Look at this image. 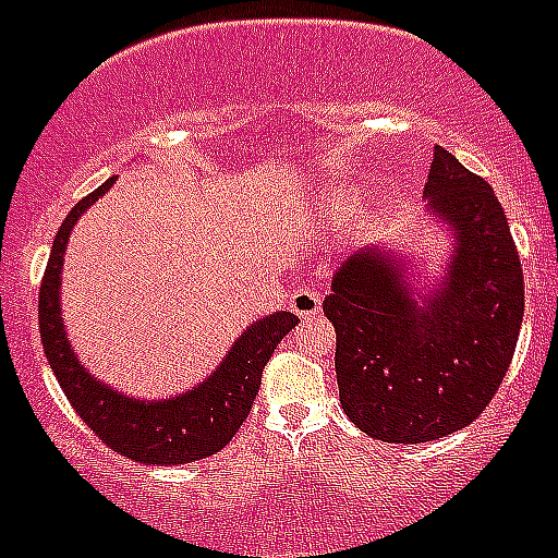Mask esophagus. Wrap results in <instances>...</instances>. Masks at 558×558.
Returning <instances> with one entry per match:
<instances>
[{
    "label": "esophagus",
    "mask_w": 558,
    "mask_h": 558,
    "mask_svg": "<svg viewBox=\"0 0 558 558\" xmlns=\"http://www.w3.org/2000/svg\"><path fill=\"white\" fill-rule=\"evenodd\" d=\"M322 302H324V293L313 284H302V288H295L290 293V310H293L302 322H310L315 315L322 313Z\"/></svg>",
    "instance_id": "obj_1"
}]
</instances>
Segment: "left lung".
<instances>
[{
  "label": "left lung",
  "instance_id": "left-lung-1",
  "mask_svg": "<svg viewBox=\"0 0 558 558\" xmlns=\"http://www.w3.org/2000/svg\"><path fill=\"white\" fill-rule=\"evenodd\" d=\"M425 201L452 245L436 284H418L408 254L366 245L335 270L324 299L338 335L340 405L388 445H422L472 425L509 372L525 307L495 190L436 147Z\"/></svg>",
  "mask_w": 558,
  "mask_h": 558
}]
</instances>
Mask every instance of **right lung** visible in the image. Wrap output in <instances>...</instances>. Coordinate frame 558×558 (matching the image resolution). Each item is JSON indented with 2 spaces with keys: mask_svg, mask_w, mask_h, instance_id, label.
<instances>
[{
  "mask_svg": "<svg viewBox=\"0 0 558 558\" xmlns=\"http://www.w3.org/2000/svg\"><path fill=\"white\" fill-rule=\"evenodd\" d=\"M113 181L117 179H108L81 204H75L58 229L38 293L44 354L77 416L113 452L156 466L201 461L223 450L240 430L263 383L265 363L279 347V340L299 324V318L288 310L263 315L259 322L243 329V335L231 343L229 354L220 360V366L204 383L167 399L131 397L97 379L69 343L66 324L61 318V274L69 234L83 211H88V206L97 204L111 190Z\"/></svg>",
  "mask_w": 558,
  "mask_h": 558,
  "instance_id": "obj_1",
  "label": "right lung"
}]
</instances>
